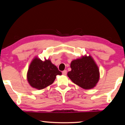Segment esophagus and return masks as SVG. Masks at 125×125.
Segmentation results:
<instances>
[{
    "label": "esophagus",
    "instance_id": "esophagus-1",
    "mask_svg": "<svg viewBox=\"0 0 125 125\" xmlns=\"http://www.w3.org/2000/svg\"><path fill=\"white\" fill-rule=\"evenodd\" d=\"M62 74H63V75H64V76H65V75H66V74H67V71L66 70H63V71L62 72Z\"/></svg>",
    "mask_w": 125,
    "mask_h": 125
}]
</instances>
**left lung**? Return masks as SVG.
<instances>
[{"label":"left lung","mask_w":125,"mask_h":125,"mask_svg":"<svg viewBox=\"0 0 125 125\" xmlns=\"http://www.w3.org/2000/svg\"><path fill=\"white\" fill-rule=\"evenodd\" d=\"M70 67L72 70L67 73V76L74 84L85 90L96 86L100 79V70L91 55L73 60Z\"/></svg>","instance_id":"obj_1"}]
</instances>
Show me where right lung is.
Instances as JSON below:
<instances>
[{"label":"right lung","mask_w":125,"mask_h":125,"mask_svg":"<svg viewBox=\"0 0 125 125\" xmlns=\"http://www.w3.org/2000/svg\"><path fill=\"white\" fill-rule=\"evenodd\" d=\"M62 73L50 59L42 61L35 56L30 63L27 73V79L32 88L42 90L53 83L57 75Z\"/></svg>","instance_id":"add662e5"}]
</instances>
